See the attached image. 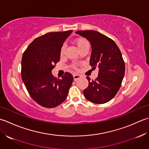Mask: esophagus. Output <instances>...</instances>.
Returning a JSON list of instances; mask_svg holds the SVG:
<instances>
[{
	"label": "esophagus",
	"mask_w": 149,
	"mask_h": 149,
	"mask_svg": "<svg viewBox=\"0 0 149 149\" xmlns=\"http://www.w3.org/2000/svg\"><path fill=\"white\" fill-rule=\"evenodd\" d=\"M81 77H80V75H79V74H74L73 75V78H74V81H76V80H77L78 79H79Z\"/></svg>",
	"instance_id": "34e87169"
}]
</instances>
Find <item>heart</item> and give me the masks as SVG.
<instances>
[{"label":"heart","instance_id":"obj_1","mask_svg":"<svg viewBox=\"0 0 149 149\" xmlns=\"http://www.w3.org/2000/svg\"><path fill=\"white\" fill-rule=\"evenodd\" d=\"M74 43L77 45V46L79 49H80L81 47H82L84 46L85 45L88 44V42L87 41L86 39H85L84 38H76L74 40ZM65 45L63 44L62 45L61 47H60V56H62L63 54L65 53ZM74 69H76V67H73Z\"/></svg>","mask_w":149,"mask_h":149}]
</instances>
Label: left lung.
<instances>
[{
    "label": "left lung",
    "mask_w": 149,
    "mask_h": 149,
    "mask_svg": "<svg viewBox=\"0 0 149 149\" xmlns=\"http://www.w3.org/2000/svg\"><path fill=\"white\" fill-rule=\"evenodd\" d=\"M90 42L92 47L90 65L99 68L98 76L95 80L89 77V86L84 95L89 101L103 104L113 99L121 86L125 66L122 54L116 44L111 38L94 30L78 31Z\"/></svg>",
    "instance_id": "8db88e82"
}]
</instances>
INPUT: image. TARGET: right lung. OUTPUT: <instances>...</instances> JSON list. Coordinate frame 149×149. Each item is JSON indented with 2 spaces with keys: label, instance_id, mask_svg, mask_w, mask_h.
Instances as JSON below:
<instances>
[{
  "label": "right lung",
  "instance_id": "obj_1",
  "mask_svg": "<svg viewBox=\"0 0 149 149\" xmlns=\"http://www.w3.org/2000/svg\"><path fill=\"white\" fill-rule=\"evenodd\" d=\"M72 30L51 32L36 38L24 52L21 75L30 96L38 104L53 108L66 99L73 77L66 72L58 79L51 71L60 61V50Z\"/></svg>",
  "mask_w": 149,
  "mask_h": 149
}]
</instances>
